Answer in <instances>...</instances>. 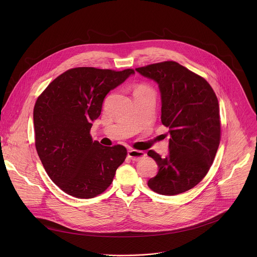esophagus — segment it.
I'll list each match as a JSON object with an SVG mask.
<instances>
[{
	"instance_id": "34e87169",
	"label": "esophagus",
	"mask_w": 257,
	"mask_h": 257,
	"mask_svg": "<svg viewBox=\"0 0 257 257\" xmlns=\"http://www.w3.org/2000/svg\"><path fill=\"white\" fill-rule=\"evenodd\" d=\"M127 156L131 158L133 161H139L142 158L146 156V153L142 150H136V149H130L127 151Z\"/></svg>"
}]
</instances>
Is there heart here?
<instances>
[{
  "instance_id": "obj_1",
  "label": "heart",
  "mask_w": 257,
  "mask_h": 257,
  "mask_svg": "<svg viewBox=\"0 0 257 257\" xmlns=\"http://www.w3.org/2000/svg\"><path fill=\"white\" fill-rule=\"evenodd\" d=\"M148 90H150L147 86L146 85H139V86H137L136 87V89H135V92H141V91H148Z\"/></svg>"
}]
</instances>
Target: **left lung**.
<instances>
[{
  "label": "left lung",
  "mask_w": 257,
  "mask_h": 257,
  "mask_svg": "<svg viewBox=\"0 0 257 257\" xmlns=\"http://www.w3.org/2000/svg\"><path fill=\"white\" fill-rule=\"evenodd\" d=\"M136 70L158 84L161 121L170 135L165 158L153 150L147 152L158 165L147 185L161 195L181 194L202 181L215 159L220 140L218 98L203 77L175 61Z\"/></svg>",
  "instance_id": "8db88e82"
}]
</instances>
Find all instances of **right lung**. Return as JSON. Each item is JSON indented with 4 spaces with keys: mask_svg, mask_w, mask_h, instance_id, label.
Returning <instances> with one entry per match:
<instances>
[{
    "mask_svg": "<svg viewBox=\"0 0 257 257\" xmlns=\"http://www.w3.org/2000/svg\"><path fill=\"white\" fill-rule=\"evenodd\" d=\"M133 74L77 67L59 75L37 98V154L50 179L68 195L89 199L103 193L124 161L125 147L93 142L90 130L107 94Z\"/></svg>",
    "mask_w": 257,
    "mask_h": 257,
    "instance_id": "1",
    "label": "right lung"
}]
</instances>
